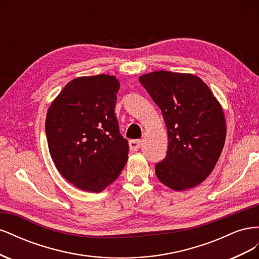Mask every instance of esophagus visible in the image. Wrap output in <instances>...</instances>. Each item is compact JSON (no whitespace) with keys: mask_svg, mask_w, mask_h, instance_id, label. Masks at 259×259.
I'll return each mask as SVG.
<instances>
[{"mask_svg":"<svg viewBox=\"0 0 259 259\" xmlns=\"http://www.w3.org/2000/svg\"><path fill=\"white\" fill-rule=\"evenodd\" d=\"M140 146H142V140L140 139H134L130 142V149L132 151H137Z\"/></svg>","mask_w":259,"mask_h":259,"instance_id":"1","label":"esophagus"}]
</instances>
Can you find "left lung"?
Here are the masks:
<instances>
[{
    "instance_id": "8db88e82",
    "label": "left lung",
    "mask_w": 259,
    "mask_h": 259,
    "mask_svg": "<svg viewBox=\"0 0 259 259\" xmlns=\"http://www.w3.org/2000/svg\"><path fill=\"white\" fill-rule=\"evenodd\" d=\"M139 82L161 109L167 154L155 165L160 182L175 191L198 186L211 173L226 139L223 107L208 86L191 73L154 71Z\"/></svg>"
}]
</instances>
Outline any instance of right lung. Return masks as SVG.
<instances>
[{"mask_svg": "<svg viewBox=\"0 0 259 259\" xmlns=\"http://www.w3.org/2000/svg\"><path fill=\"white\" fill-rule=\"evenodd\" d=\"M120 82L114 75L80 76L67 83L46 114L52 159L69 183L101 192L119 177L128 143L114 114Z\"/></svg>", "mask_w": 259, "mask_h": 259, "instance_id": "obj_1", "label": "right lung"}]
</instances>
